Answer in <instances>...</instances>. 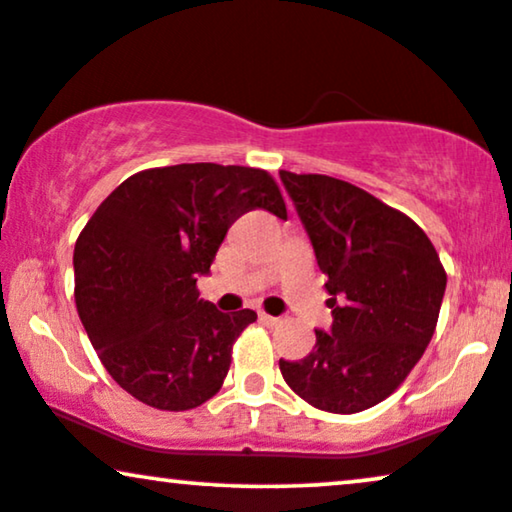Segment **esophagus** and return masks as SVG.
<instances>
[{
  "mask_svg": "<svg viewBox=\"0 0 512 512\" xmlns=\"http://www.w3.org/2000/svg\"><path fill=\"white\" fill-rule=\"evenodd\" d=\"M260 320H262V323H267V325H278V323H281V318L269 316V313H260Z\"/></svg>",
  "mask_w": 512,
  "mask_h": 512,
  "instance_id": "esophagus-1",
  "label": "esophagus"
}]
</instances>
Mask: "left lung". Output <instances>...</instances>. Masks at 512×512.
<instances>
[{
    "label": "left lung",
    "mask_w": 512,
    "mask_h": 512,
    "mask_svg": "<svg viewBox=\"0 0 512 512\" xmlns=\"http://www.w3.org/2000/svg\"><path fill=\"white\" fill-rule=\"evenodd\" d=\"M281 180L327 276L330 332L309 356L281 360L306 403L332 414L374 407L403 384L431 342L447 274L417 222L330 175Z\"/></svg>",
    "instance_id": "1"
}]
</instances>
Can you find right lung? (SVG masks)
<instances>
[{
  "instance_id": "add662e5",
  "label": "right lung",
  "mask_w": 512,
  "mask_h": 512,
  "mask_svg": "<svg viewBox=\"0 0 512 512\" xmlns=\"http://www.w3.org/2000/svg\"><path fill=\"white\" fill-rule=\"evenodd\" d=\"M288 217L267 170L220 163L140 170L100 203L74 245V302L100 363L140 403L194 410L222 388L231 346L257 313L203 302L231 224Z\"/></svg>"
}]
</instances>
